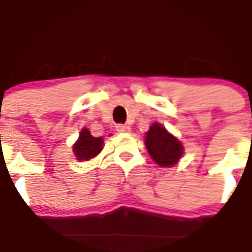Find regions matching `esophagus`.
<instances>
[{"mask_svg":"<svg viewBox=\"0 0 252 252\" xmlns=\"http://www.w3.org/2000/svg\"><path fill=\"white\" fill-rule=\"evenodd\" d=\"M131 127L127 126V125H117V131L118 132H130Z\"/></svg>","mask_w":252,"mask_h":252,"instance_id":"1","label":"esophagus"}]
</instances>
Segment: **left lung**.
<instances>
[{"label":"left lung","mask_w":252,"mask_h":252,"mask_svg":"<svg viewBox=\"0 0 252 252\" xmlns=\"http://www.w3.org/2000/svg\"><path fill=\"white\" fill-rule=\"evenodd\" d=\"M144 135L147 153L158 165L164 168L179 163L184 154L183 143L163 125L154 122Z\"/></svg>","instance_id":"left-lung-1"}]
</instances>
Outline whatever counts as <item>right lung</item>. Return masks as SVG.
I'll return each mask as SVG.
<instances>
[{
    "mask_svg": "<svg viewBox=\"0 0 252 252\" xmlns=\"http://www.w3.org/2000/svg\"><path fill=\"white\" fill-rule=\"evenodd\" d=\"M104 148V138L102 136H93L87 127L81 128L79 139L72 146L73 154L77 160H91L98 155Z\"/></svg>",
    "mask_w": 252,
    "mask_h": 252,
    "instance_id": "right-lung-1",
    "label": "right lung"
}]
</instances>
